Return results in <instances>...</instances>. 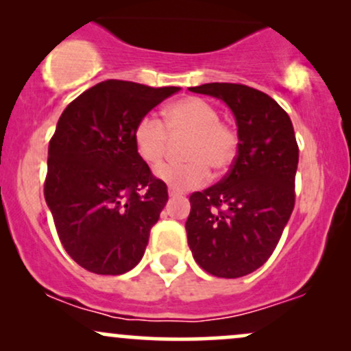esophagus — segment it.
Masks as SVG:
<instances>
[{
  "label": "esophagus",
  "instance_id": "34e87169",
  "mask_svg": "<svg viewBox=\"0 0 351 351\" xmlns=\"http://www.w3.org/2000/svg\"><path fill=\"white\" fill-rule=\"evenodd\" d=\"M181 193L180 191H176V189H173V188H170V196L171 198H175V196H180Z\"/></svg>",
  "mask_w": 351,
  "mask_h": 351
}]
</instances>
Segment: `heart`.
Returning <instances> with one entry per match:
<instances>
[{"mask_svg":"<svg viewBox=\"0 0 351 351\" xmlns=\"http://www.w3.org/2000/svg\"><path fill=\"white\" fill-rule=\"evenodd\" d=\"M171 138H184L181 163H167L156 176L171 188L193 189L209 180V168L226 171L239 150V132L229 120L219 119V110L201 97H184L165 108L163 122L153 115L138 120L134 130L135 150L150 167H158L167 155Z\"/></svg>","mask_w":351,"mask_h":351,"instance_id":"heart-1","label":"heart"}]
</instances>
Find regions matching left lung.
I'll list each match as a JSON object with an SVG mask.
<instances>
[{
	"label": "left lung",
	"mask_w": 351,
	"mask_h": 351,
	"mask_svg": "<svg viewBox=\"0 0 351 351\" xmlns=\"http://www.w3.org/2000/svg\"><path fill=\"white\" fill-rule=\"evenodd\" d=\"M228 104L239 150L219 183L189 196L188 245L201 269L236 279L259 269L279 244L295 204L299 145L291 117L272 97L244 84L189 87Z\"/></svg>",
	"instance_id": "left-lung-1"
}]
</instances>
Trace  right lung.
Returning a JSON list of instances; mask_svg holds the SVG:
<instances>
[{"mask_svg":"<svg viewBox=\"0 0 351 351\" xmlns=\"http://www.w3.org/2000/svg\"><path fill=\"white\" fill-rule=\"evenodd\" d=\"M180 87L104 80L60 115L47 150L44 198L60 243L88 272L120 276L143 257L168 201L135 150V125Z\"/></svg>","mask_w":351,"mask_h":351,"instance_id":"obj_1","label":"right lung"}]
</instances>
